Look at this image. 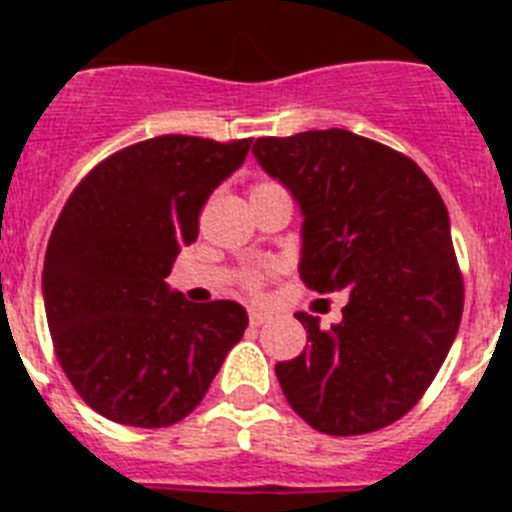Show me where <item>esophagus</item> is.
Segmentation results:
<instances>
[{
  "instance_id": "esophagus-1",
  "label": "esophagus",
  "mask_w": 512,
  "mask_h": 512,
  "mask_svg": "<svg viewBox=\"0 0 512 512\" xmlns=\"http://www.w3.org/2000/svg\"><path fill=\"white\" fill-rule=\"evenodd\" d=\"M266 320H269V315H266V312H261V310H251V312H248V323H251L253 328H259V325H264Z\"/></svg>"
}]
</instances>
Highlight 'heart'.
I'll list each match as a JSON object with an SVG mask.
<instances>
[{
  "instance_id": "1",
  "label": "heart",
  "mask_w": 512,
  "mask_h": 512,
  "mask_svg": "<svg viewBox=\"0 0 512 512\" xmlns=\"http://www.w3.org/2000/svg\"><path fill=\"white\" fill-rule=\"evenodd\" d=\"M261 282H264V274L261 271H251L246 277V289H251V292H259Z\"/></svg>"
}]
</instances>
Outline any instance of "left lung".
<instances>
[{"instance_id":"obj_1","label":"left lung","mask_w":512,"mask_h":512,"mask_svg":"<svg viewBox=\"0 0 512 512\" xmlns=\"http://www.w3.org/2000/svg\"><path fill=\"white\" fill-rule=\"evenodd\" d=\"M253 156L302 210V282L348 292L328 330L295 315L310 346L277 364L284 397L328 436L379 431L415 408L459 330L449 210L413 158L348 130L259 138Z\"/></svg>"}]
</instances>
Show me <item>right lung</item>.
<instances>
[{
    "label": "right lung",
    "instance_id": "right-lung-1",
    "mask_svg": "<svg viewBox=\"0 0 512 512\" xmlns=\"http://www.w3.org/2000/svg\"><path fill=\"white\" fill-rule=\"evenodd\" d=\"M248 148L251 138L143 140L94 166L58 215L43 266L45 318L61 369L107 420L179 423L243 338L238 302L194 305L166 277Z\"/></svg>",
    "mask_w": 512,
    "mask_h": 512
}]
</instances>
